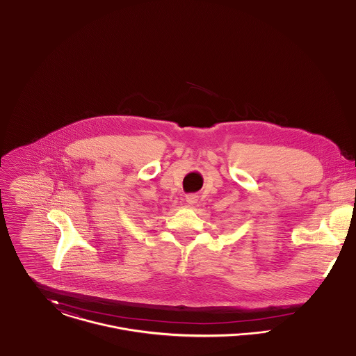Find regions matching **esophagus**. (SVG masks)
Masks as SVG:
<instances>
[{"mask_svg":"<svg viewBox=\"0 0 356 356\" xmlns=\"http://www.w3.org/2000/svg\"><path fill=\"white\" fill-rule=\"evenodd\" d=\"M186 200H187V203L190 206H192V204H195L197 202V195L196 193H190V195L186 196Z\"/></svg>","mask_w":356,"mask_h":356,"instance_id":"34e87169","label":"esophagus"}]
</instances>
